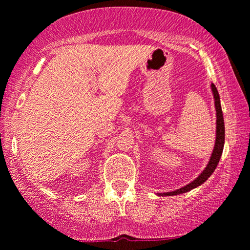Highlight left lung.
Returning a JSON list of instances; mask_svg holds the SVG:
<instances>
[{"instance_id": "1", "label": "left lung", "mask_w": 250, "mask_h": 250, "mask_svg": "<svg viewBox=\"0 0 250 250\" xmlns=\"http://www.w3.org/2000/svg\"><path fill=\"white\" fill-rule=\"evenodd\" d=\"M212 96H214L215 101V109H216V139H215V145L212 153L209 159L208 165L206 166V168L202 170L200 175L198 176L194 181L188 183V185L183 186L181 188L175 189L171 192H165V193H158V195H162V197H170V195H177L182 194V193H186L191 189L198 188L204 184L207 179L212 175V172L215 171L216 167H217L219 159H221L223 148H224V142H225V127H224V118H223V112H222V106H221V99H219V95L217 89L214 83L210 84Z\"/></svg>"}]
</instances>
